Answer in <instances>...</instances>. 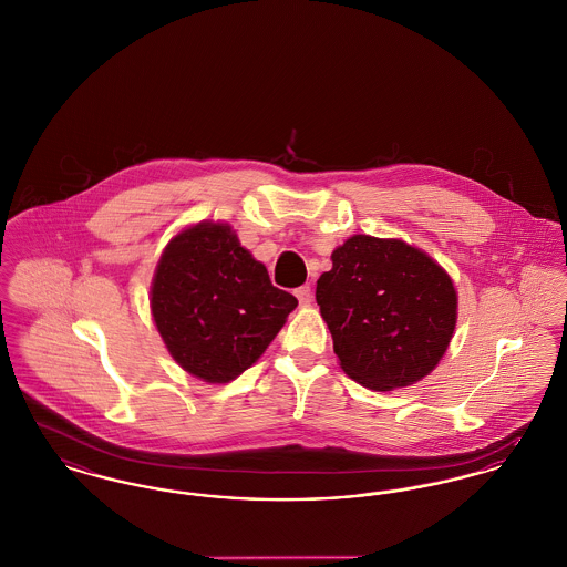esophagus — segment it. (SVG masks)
<instances>
[{
    "label": "esophagus",
    "mask_w": 567,
    "mask_h": 567,
    "mask_svg": "<svg viewBox=\"0 0 567 567\" xmlns=\"http://www.w3.org/2000/svg\"><path fill=\"white\" fill-rule=\"evenodd\" d=\"M296 296H298L301 306H308L312 301V289L308 285H303L300 289H296Z\"/></svg>",
    "instance_id": "34e87169"
}]
</instances>
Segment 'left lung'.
<instances>
[{
	"label": "left lung",
	"mask_w": 567,
	"mask_h": 567,
	"mask_svg": "<svg viewBox=\"0 0 567 567\" xmlns=\"http://www.w3.org/2000/svg\"><path fill=\"white\" fill-rule=\"evenodd\" d=\"M317 303L340 368L377 392L433 372L456 328L450 274L402 239L353 235L317 280Z\"/></svg>",
	"instance_id": "8db88e82"
}]
</instances>
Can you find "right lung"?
Wrapping results in <instances>:
<instances>
[{
  "mask_svg": "<svg viewBox=\"0 0 567 567\" xmlns=\"http://www.w3.org/2000/svg\"><path fill=\"white\" fill-rule=\"evenodd\" d=\"M150 306L179 367L229 383L264 355L298 300L271 285L229 225L205 220L168 241Z\"/></svg>",
  "mask_w": 567,
  "mask_h": 567,
  "instance_id": "add662e5",
  "label": "right lung"
}]
</instances>
